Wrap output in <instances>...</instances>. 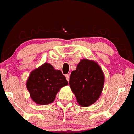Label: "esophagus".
Wrapping results in <instances>:
<instances>
[{"instance_id": "obj_1", "label": "esophagus", "mask_w": 134, "mask_h": 134, "mask_svg": "<svg viewBox=\"0 0 134 134\" xmlns=\"http://www.w3.org/2000/svg\"><path fill=\"white\" fill-rule=\"evenodd\" d=\"M65 77H66V79H67V81H69V77H70L69 74H67V75H66Z\"/></svg>"}]
</instances>
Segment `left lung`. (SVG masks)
Returning a JSON list of instances; mask_svg holds the SVG:
<instances>
[{
    "mask_svg": "<svg viewBox=\"0 0 134 134\" xmlns=\"http://www.w3.org/2000/svg\"><path fill=\"white\" fill-rule=\"evenodd\" d=\"M104 78L102 69L96 61L81 60L69 79L70 87L80 105L90 106L99 98Z\"/></svg>",
    "mask_w": 134,
    "mask_h": 134,
    "instance_id": "left-lung-1",
    "label": "left lung"
}]
</instances>
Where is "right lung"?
Instances as JSON below:
<instances>
[{
  "label": "right lung",
  "mask_w": 134,
  "mask_h": 134,
  "mask_svg": "<svg viewBox=\"0 0 134 134\" xmlns=\"http://www.w3.org/2000/svg\"><path fill=\"white\" fill-rule=\"evenodd\" d=\"M67 85L68 82L61 71L55 69L47 63L33 70L26 81L31 99L39 105L53 103L60 89Z\"/></svg>",
  "instance_id": "right-lung-1"
}]
</instances>
